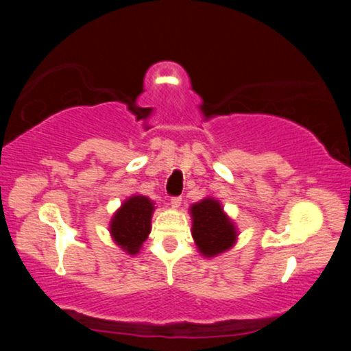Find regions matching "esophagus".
<instances>
[{
  "label": "esophagus",
  "instance_id": "34e87169",
  "mask_svg": "<svg viewBox=\"0 0 351 351\" xmlns=\"http://www.w3.org/2000/svg\"><path fill=\"white\" fill-rule=\"evenodd\" d=\"M180 204H182V198H180V196H174V198H171V206H172V208H174V209L179 208Z\"/></svg>",
  "mask_w": 351,
  "mask_h": 351
}]
</instances>
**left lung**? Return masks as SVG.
<instances>
[{"label":"left lung","mask_w":351,"mask_h":351,"mask_svg":"<svg viewBox=\"0 0 351 351\" xmlns=\"http://www.w3.org/2000/svg\"><path fill=\"white\" fill-rule=\"evenodd\" d=\"M191 234L204 257H215L228 251L237 243L234 223L223 213L222 204L214 198H204L190 208Z\"/></svg>","instance_id":"obj_1"}]
</instances>
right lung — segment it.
I'll return each instance as SVG.
<instances>
[{
    "instance_id": "add662e5",
    "label": "right lung",
    "mask_w": 351,
    "mask_h": 351,
    "mask_svg": "<svg viewBox=\"0 0 351 351\" xmlns=\"http://www.w3.org/2000/svg\"><path fill=\"white\" fill-rule=\"evenodd\" d=\"M155 203L142 195H132L124 201L112 222L110 234L123 251L136 256L152 232V215Z\"/></svg>"
}]
</instances>
